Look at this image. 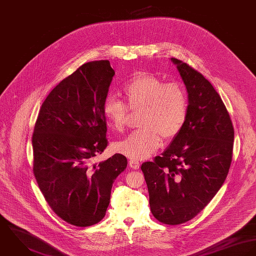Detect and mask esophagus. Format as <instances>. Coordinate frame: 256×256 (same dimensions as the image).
<instances>
[{"label":"esophagus","mask_w":256,"mask_h":256,"mask_svg":"<svg viewBox=\"0 0 256 256\" xmlns=\"http://www.w3.org/2000/svg\"><path fill=\"white\" fill-rule=\"evenodd\" d=\"M130 166L132 169L138 170V169H140V161H138V160L132 159V160H130Z\"/></svg>","instance_id":"1"}]
</instances>
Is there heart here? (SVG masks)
<instances>
[{
	"mask_svg": "<svg viewBox=\"0 0 256 256\" xmlns=\"http://www.w3.org/2000/svg\"><path fill=\"white\" fill-rule=\"evenodd\" d=\"M126 100L108 96L104 101V114L116 130H122L130 116V109L140 114V130L114 144V150L126 157L144 159L153 154L166 140L176 138L182 130L188 114L186 88L178 82H165L161 78L142 72L122 86Z\"/></svg>",
	"mask_w": 256,
	"mask_h": 256,
	"instance_id": "b5f03b06",
	"label": "heart"
}]
</instances>
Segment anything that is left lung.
<instances>
[{
	"instance_id": "8db88e82",
	"label": "left lung",
	"mask_w": 256,
	"mask_h": 256,
	"mask_svg": "<svg viewBox=\"0 0 256 256\" xmlns=\"http://www.w3.org/2000/svg\"><path fill=\"white\" fill-rule=\"evenodd\" d=\"M188 93V114L161 156L142 165L153 216L166 225L194 218L224 184L232 157L234 126L212 84L172 58Z\"/></svg>"
}]
</instances>
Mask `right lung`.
Returning a JSON list of instances; mask_svg holds the SVG:
<instances>
[{"mask_svg": "<svg viewBox=\"0 0 256 256\" xmlns=\"http://www.w3.org/2000/svg\"><path fill=\"white\" fill-rule=\"evenodd\" d=\"M114 76L108 60L84 64L43 102L32 136L33 174L58 216L76 227L100 222L128 160L94 163L108 145L103 106Z\"/></svg>", "mask_w": 256, "mask_h": 256, "instance_id": "1", "label": "right lung"}]
</instances>
